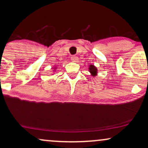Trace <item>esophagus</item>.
<instances>
[{"label":"esophagus","mask_w":148,"mask_h":148,"mask_svg":"<svg viewBox=\"0 0 148 148\" xmlns=\"http://www.w3.org/2000/svg\"><path fill=\"white\" fill-rule=\"evenodd\" d=\"M71 60H72L73 62H77V60H78V58L77 57V56H73L72 57H71Z\"/></svg>","instance_id":"obj_1"}]
</instances>
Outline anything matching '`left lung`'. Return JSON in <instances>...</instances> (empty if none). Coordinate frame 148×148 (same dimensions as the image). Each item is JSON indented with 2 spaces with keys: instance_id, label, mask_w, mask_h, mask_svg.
Listing matches in <instances>:
<instances>
[{
  "instance_id": "left-lung-1",
  "label": "left lung",
  "mask_w": 148,
  "mask_h": 148,
  "mask_svg": "<svg viewBox=\"0 0 148 148\" xmlns=\"http://www.w3.org/2000/svg\"><path fill=\"white\" fill-rule=\"evenodd\" d=\"M89 71H90L91 75H92L93 77L96 76L97 75H98V69H97V68L94 65V64H90V65L89 66Z\"/></svg>"
}]
</instances>
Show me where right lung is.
Wrapping results in <instances>:
<instances>
[{
  "label": "right lung",
  "mask_w": 148,
  "mask_h": 148,
  "mask_svg": "<svg viewBox=\"0 0 148 148\" xmlns=\"http://www.w3.org/2000/svg\"><path fill=\"white\" fill-rule=\"evenodd\" d=\"M54 69H56V67H54ZM54 70H55V69H54Z\"/></svg>",
  "instance_id": "right-lung-1"
}]
</instances>
